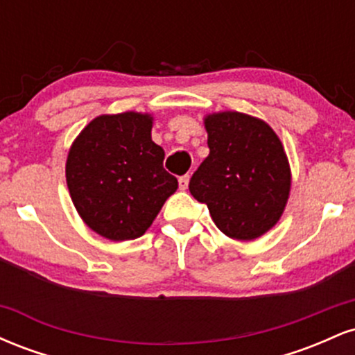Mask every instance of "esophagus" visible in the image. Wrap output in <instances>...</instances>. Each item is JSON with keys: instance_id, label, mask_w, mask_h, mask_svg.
Returning <instances> with one entry per match:
<instances>
[{"instance_id": "obj_1", "label": "esophagus", "mask_w": 355, "mask_h": 355, "mask_svg": "<svg viewBox=\"0 0 355 355\" xmlns=\"http://www.w3.org/2000/svg\"><path fill=\"white\" fill-rule=\"evenodd\" d=\"M189 182H190V175H182V177L178 178V187H180V190L189 189Z\"/></svg>"}]
</instances>
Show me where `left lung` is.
Segmentation results:
<instances>
[{"mask_svg":"<svg viewBox=\"0 0 355 355\" xmlns=\"http://www.w3.org/2000/svg\"><path fill=\"white\" fill-rule=\"evenodd\" d=\"M210 153L189 189L215 225L237 240H254L279 222L291 191V170L279 137L266 121L239 112L205 118Z\"/></svg>","mask_w":355,"mask_h":355,"instance_id":"1","label":"left lung"}]
</instances>
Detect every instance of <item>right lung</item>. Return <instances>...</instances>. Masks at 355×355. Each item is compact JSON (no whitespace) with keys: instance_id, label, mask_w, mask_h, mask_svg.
Wrapping results in <instances>:
<instances>
[{"instance_id":"obj_1","label":"right lung","mask_w":355,"mask_h":355,"mask_svg":"<svg viewBox=\"0 0 355 355\" xmlns=\"http://www.w3.org/2000/svg\"><path fill=\"white\" fill-rule=\"evenodd\" d=\"M165 152L152 141V116L101 115L85 126L67 160L71 200L101 237H141L178 189L164 168Z\"/></svg>"}]
</instances>
